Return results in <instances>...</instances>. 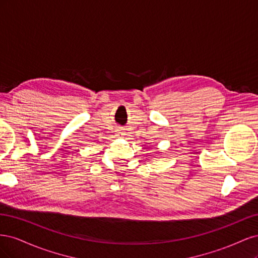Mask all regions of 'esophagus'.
Instances as JSON below:
<instances>
[{"label":"esophagus","instance_id":"esophagus-1","mask_svg":"<svg viewBox=\"0 0 258 258\" xmlns=\"http://www.w3.org/2000/svg\"><path fill=\"white\" fill-rule=\"evenodd\" d=\"M117 137H122V136H124V132H122V131H120V130H118L117 131Z\"/></svg>","mask_w":258,"mask_h":258}]
</instances>
